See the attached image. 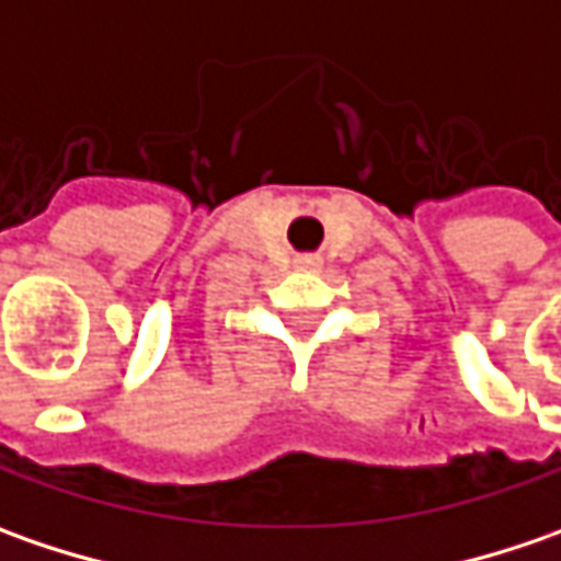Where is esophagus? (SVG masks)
<instances>
[{
    "label": "esophagus",
    "instance_id": "1",
    "mask_svg": "<svg viewBox=\"0 0 561 561\" xmlns=\"http://www.w3.org/2000/svg\"><path fill=\"white\" fill-rule=\"evenodd\" d=\"M321 265V259L312 255V252H306V255H296V268H318Z\"/></svg>",
    "mask_w": 561,
    "mask_h": 561
}]
</instances>
